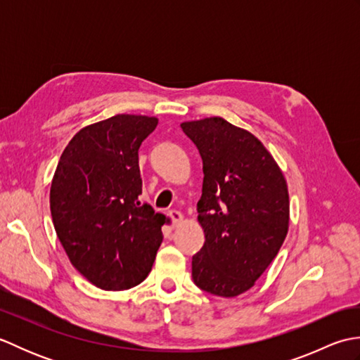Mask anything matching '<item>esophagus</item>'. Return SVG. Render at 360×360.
Returning <instances> with one entry per match:
<instances>
[{
	"label": "esophagus",
	"mask_w": 360,
	"mask_h": 360,
	"mask_svg": "<svg viewBox=\"0 0 360 360\" xmlns=\"http://www.w3.org/2000/svg\"><path fill=\"white\" fill-rule=\"evenodd\" d=\"M168 215V218L172 219V223H173V226H178V224H181L182 223V219H184V215H182V213L179 212V210H170L167 213Z\"/></svg>",
	"instance_id": "34e87169"
}]
</instances>
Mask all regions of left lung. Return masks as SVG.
Returning a JSON list of instances; mask_svg holds the SVG:
<instances>
[{
  "mask_svg": "<svg viewBox=\"0 0 360 360\" xmlns=\"http://www.w3.org/2000/svg\"><path fill=\"white\" fill-rule=\"evenodd\" d=\"M202 159L198 221L205 243L192 258L195 285L236 297L277 257L289 226L288 186L271 153L223 117L181 124Z\"/></svg>",
  "mask_w": 360,
  "mask_h": 360,
  "instance_id": "8db88e82",
  "label": "left lung"
}]
</instances>
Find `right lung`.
Here are the masks:
<instances>
[{
  "label": "right lung",
  "mask_w": 360,
  "mask_h": 360,
  "mask_svg": "<svg viewBox=\"0 0 360 360\" xmlns=\"http://www.w3.org/2000/svg\"><path fill=\"white\" fill-rule=\"evenodd\" d=\"M156 117L117 114L82 128L58 160L51 215L72 266L94 286L129 289L145 280L165 217L141 202L139 151Z\"/></svg>",
  "instance_id": "add662e5"
}]
</instances>
